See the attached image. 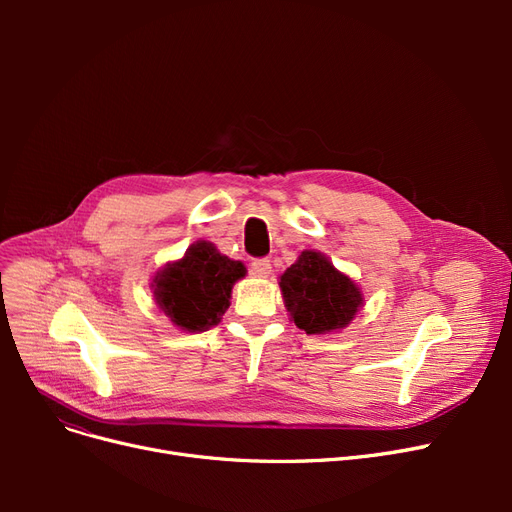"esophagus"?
<instances>
[{
    "label": "esophagus",
    "mask_w": 512,
    "mask_h": 512,
    "mask_svg": "<svg viewBox=\"0 0 512 512\" xmlns=\"http://www.w3.org/2000/svg\"><path fill=\"white\" fill-rule=\"evenodd\" d=\"M251 274L257 278H267L272 274L270 259H253L251 261Z\"/></svg>",
    "instance_id": "esophagus-1"
}]
</instances>
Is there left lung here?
Segmentation results:
<instances>
[{
	"label": "left lung",
	"instance_id": "obj_1",
	"mask_svg": "<svg viewBox=\"0 0 512 512\" xmlns=\"http://www.w3.org/2000/svg\"><path fill=\"white\" fill-rule=\"evenodd\" d=\"M284 303L297 328L326 334L351 324L361 307L355 282L315 251H303L280 278Z\"/></svg>",
	"mask_w": 512,
	"mask_h": 512
}]
</instances>
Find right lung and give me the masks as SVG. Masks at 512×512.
<instances>
[{
	"label": "right lung",
	"instance_id": "1",
	"mask_svg": "<svg viewBox=\"0 0 512 512\" xmlns=\"http://www.w3.org/2000/svg\"><path fill=\"white\" fill-rule=\"evenodd\" d=\"M247 267L232 261L211 242H197L180 261L170 263L153 278V297L174 326L205 332L218 324L230 307V292Z\"/></svg>",
	"mask_w": 512,
	"mask_h": 512
}]
</instances>
